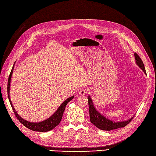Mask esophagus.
<instances>
[{
    "instance_id": "1",
    "label": "esophagus",
    "mask_w": 156,
    "mask_h": 156,
    "mask_svg": "<svg viewBox=\"0 0 156 156\" xmlns=\"http://www.w3.org/2000/svg\"><path fill=\"white\" fill-rule=\"evenodd\" d=\"M87 93V91L86 89H80V91H79V94L81 95H85Z\"/></svg>"
}]
</instances>
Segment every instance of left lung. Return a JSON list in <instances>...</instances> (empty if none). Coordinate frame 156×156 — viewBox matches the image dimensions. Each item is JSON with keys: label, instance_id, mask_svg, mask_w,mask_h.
<instances>
[{"label": "left lung", "instance_id": "obj_1", "mask_svg": "<svg viewBox=\"0 0 156 156\" xmlns=\"http://www.w3.org/2000/svg\"><path fill=\"white\" fill-rule=\"evenodd\" d=\"M134 55H135L136 63L139 66V67H140V68L143 69V71L145 73H147L145 68H144V64L140 57H139L137 55V53H134ZM88 106H89L90 120L94 125H95L97 128H99V129L102 130L110 131L112 130L117 129V128L125 127L128 124V123H130V122L132 120L133 117L131 118V119L125 121H120V122L112 121L102 115L96 110V109L94 106L92 100L89 95L88 96Z\"/></svg>", "mask_w": 156, "mask_h": 156}]
</instances>
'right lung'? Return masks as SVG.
<instances>
[{"label": "right lung", "instance_id": "add662e5", "mask_svg": "<svg viewBox=\"0 0 156 156\" xmlns=\"http://www.w3.org/2000/svg\"><path fill=\"white\" fill-rule=\"evenodd\" d=\"M13 66L11 70L10 74L9 76L8 80V99L9 101V103L11 106H12V108L13 109V111L14 112V114L16 116V117L17 118V119L22 123V124L25 126L26 128H28V129H30L31 130L33 131H37V132H48V131H50L52 129H53L55 127H56L58 124H59L62 117L63 115V113L64 112V110H65V108L66 106V105L73 98L74 96L70 97V98H68L65 101H64L62 103V105L58 107V108L57 110V111L53 114V115H51L50 118H48V119H46L45 121H43L40 122H30L27 121H25L23 119L22 117H20L18 115V114L16 112L15 110L14 109L13 105L11 102L10 98H9V86H10V81H11V77H12V75L13 73Z\"/></svg>", "mask_w": 156, "mask_h": 156}]
</instances>
